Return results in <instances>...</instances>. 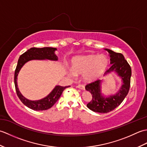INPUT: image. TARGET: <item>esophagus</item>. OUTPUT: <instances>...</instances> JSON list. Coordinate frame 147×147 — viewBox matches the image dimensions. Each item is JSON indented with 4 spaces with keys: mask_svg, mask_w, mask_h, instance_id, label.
I'll return each instance as SVG.
<instances>
[{
    "mask_svg": "<svg viewBox=\"0 0 147 147\" xmlns=\"http://www.w3.org/2000/svg\"><path fill=\"white\" fill-rule=\"evenodd\" d=\"M78 88L81 89V90H85V87L83 85H78Z\"/></svg>",
    "mask_w": 147,
    "mask_h": 147,
    "instance_id": "esophagus-1",
    "label": "esophagus"
}]
</instances>
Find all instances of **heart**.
I'll list each match as a JSON object with an SVG mask.
<instances>
[{"label": "heart", "mask_w": 147, "mask_h": 147, "mask_svg": "<svg viewBox=\"0 0 147 147\" xmlns=\"http://www.w3.org/2000/svg\"><path fill=\"white\" fill-rule=\"evenodd\" d=\"M108 64V59L104 55L82 56L73 59V70H70L69 74L72 76L83 74L85 82H92L104 74Z\"/></svg>", "instance_id": "1"}]
</instances>
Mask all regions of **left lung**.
Listing matches in <instances>:
<instances>
[{
  "mask_svg": "<svg viewBox=\"0 0 147 147\" xmlns=\"http://www.w3.org/2000/svg\"><path fill=\"white\" fill-rule=\"evenodd\" d=\"M105 50L109 53L110 63L112 65L106 71L104 75L111 72H115L122 80V85L115 94L106 97L102 95L101 92L102 80H96L86 85L85 89L92 95V100L86 105L87 107L93 112L99 113H107L113 111L121 104L129 92L131 76V69L124 55L110 49Z\"/></svg>",
  "mask_w": 147,
  "mask_h": 147,
  "instance_id": "1",
  "label": "left lung"
}]
</instances>
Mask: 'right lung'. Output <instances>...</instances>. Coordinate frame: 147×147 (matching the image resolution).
Wrapping results in <instances>:
<instances>
[{
    "label": "right lung",
    "instance_id": "1",
    "mask_svg": "<svg viewBox=\"0 0 147 147\" xmlns=\"http://www.w3.org/2000/svg\"><path fill=\"white\" fill-rule=\"evenodd\" d=\"M55 51H57V49L52 47H33L28 50L26 52L22 54L18 59V64L14 73V85L16 91L17 95L22 103L32 110L45 111L51 108L60 98L64 90L70 86H55V88L47 96L42 99L38 100H30L27 99L23 96L19 90L17 83L18 75L19 72L24 64L26 63L27 62L32 60H45V59H47V60L51 61H57V56L55 54Z\"/></svg>",
    "mask_w": 147,
    "mask_h": 147
}]
</instances>
